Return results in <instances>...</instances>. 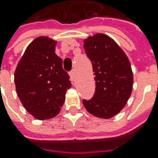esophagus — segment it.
Returning a JSON list of instances; mask_svg holds the SVG:
<instances>
[{"label": "esophagus", "mask_w": 158, "mask_h": 158, "mask_svg": "<svg viewBox=\"0 0 158 158\" xmlns=\"http://www.w3.org/2000/svg\"><path fill=\"white\" fill-rule=\"evenodd\" d=\"M69 76H70V80L71 81H74L75 80V71L74 70H72L71 72L69 73Z\"/></svg>", "instance_id": "esophagus-1"}]
</instances>
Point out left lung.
<instances>
[{"label":"left lung","mask_w":158,"mask_h":158,"mask_svg":"<svg viewBox=\"0 0 158 158\" xmlns=\"http://www.w3.org/2000/svg\"><path fill=\"white\" fill-rule=\"evenodd\" d=\"M83 48L92 63L96 91L90 100H82L90 114L111 118L130 98L134 76L128 58L120 46L106 34L96 33L83 40Z\"/></svg>","instance_id":"1"}]
</instances>
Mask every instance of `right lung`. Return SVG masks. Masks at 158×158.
Wrapping results in <instances>:
<instances>
[{
	"mask_svg": "<svg viewBox=\"0 0 158 158\" xmlns=\"http://www.w3.org/2000/svg\"><path fill=\"white\" fill-rule=\"evenodd\" d=\"M56 45L57 41L51 38H36L27 46L14 75L15 90L23 106L40 120L59 114L71 87L62 60L55 53Z\"/></svg>",
	"mask_w": 158,
	"mask_h": 158,
	"instance_id": "right-lung-1",
	"label": "right lung"
}]
</instances>
